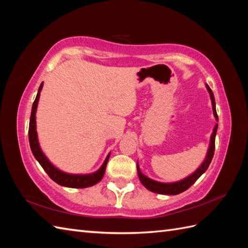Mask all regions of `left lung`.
Listing matches in <instances>:
<instances>
[{"label": "left lung", "instance_id": "left-lung-1", "mask_svg": "<svg viewBox=\"0 0 248 248\" xmlns=\"http://www.w3.org/2000/svg\"><path fill=\"white\" fill-rule=\"evenodd\" d=\"M205 87H207L208 92L210 93V98H211L212 109H213V115L215 117V120L218 121L217 108H215V99L213 96V93L211 91V88L209 87L208 84L205 85ZM217 127H218V124H217L213 128V132L211 134V138H210L209 148L207 151V155H205V157H204V161L202 163V164H200V166L197 168L196 170H195L193 173H191L189 176H187L186 178L182 179V180H179L176 182H168V183L152 180V179L145 176L144 173L140 171V168L139 166V162H138V166L136 167H138L139 178H140V182L143 183V186L151 192L156 193V194H163V195H178L184 191H186V189L191 186H193L195 181H196L197 179L202 176L205 170H208L210 163H211V161H212V157L214 155V149H215V135H217Z\"/></svg>", "mask_w": 248, "mask_h": 248}]
</instances>
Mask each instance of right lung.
Listing matches in <instances>:
<instances>
[{
	"label": "right lung",
	"instance_id": "add662e5",
	"mask_svg": "<svg viewBox=\"0 0 248 248\" xmlns=\"http://www.w3.org/2000/svg\"><path fill=\"white\" fill-rule=\"evenodd\" d=\"M43 86H44V83H41L38 88V93H37L35 101L33 103V107H31V118H30L29 140H30L31 150L33 152L35 159L39 162L41 167H43L45 171L48 173L52 180L56 182L57 184H60L62 186L84 188V187L94 186V184H97L103 178L105 168H107V164L108 162V157L110 154L108 155L107 159L104 160L102 166L100 167L97 171L92 172V173H86V175H76V173L65 172L59 170L57 167H55L49 161L48 157L45 155L43 150H41L39 141H38V136H37V131H36V110H37V107H38L40 92L41 89H43Z\"/></svg>",
	"mask_w": 248,
	"mask_h": 248
}]
</instances>
